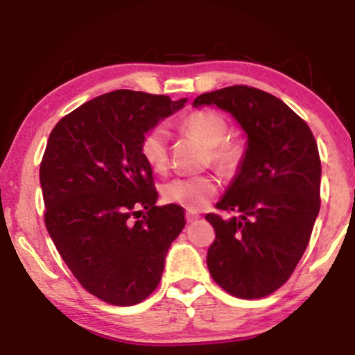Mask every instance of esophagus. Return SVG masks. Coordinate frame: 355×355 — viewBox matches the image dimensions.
Returning a JSON list of instances; mask_svg holds the SVG:
<instances>
[{
	"label": "esophagus",
	"instance_id": "34e87169",
	"mask_svg": "<svg viewBox=\"0 0 355 355\" xmlns=\"http://www.w3.org/2000/svg\"><path fill=\"white\" fill-rule=\"evenodd\" d=\"M186 220H187V223H196L197 220H200V215H198V213H196V211L189 210L186 213Z\"/></svg>",
	"mask_w": 355,
	"mask_h": 355
}]
</instances>
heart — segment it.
I'll return each instance as SVG.
<instances>
[{
	"label": "heart",
	"instance_id": "b5f03b06",
	"mask_svg": "<svg viewBox=\"0 0 355 355\" xmlns=\"http://www.w3.org/2000/svg\"><path fill=\"white\" fill-rule=\"evenodd\" d=\"M182 128L210 148V158L221 171L232 173L244 158V147L237 140H225L227 123L220 113L208 110L193 111L182 121ZM140 153L152 169H163L168 162V132L163 125L150 129L140 144ZM218 189L216 179L210 174L178 176L164 184V200L178 203L189 210H200L210 202Z\"/></svg>",
	"mask_w": 355,
	"mask_h": 355
}]
</instances>
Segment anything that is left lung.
I'll return each instance as SVG.
<instances>
[{"instance_id":"8db88e82","label":"left lung","mask_w":355,"mask_h":355,"mask_svg":"<svg viewBox=\"0 0 355 355\" xmlns=\"http://www.w3.org/2000/svg\"><path fill=\"white\" fill-rule=\"evenodd\" d=\"M192 106L226 111L247 137L236 176L216 203L232 216H205L216 232L208 271L236 297H265L289 279L309 245L320 211L317 142L284 101L254 87L202 94Z\"/></svg>"}]
</instances>
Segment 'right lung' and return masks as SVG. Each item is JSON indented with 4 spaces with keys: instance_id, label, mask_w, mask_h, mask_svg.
<instances>
[{
    "instance_id": "right-lung-1",
    "label": "right lung",
    "mask_w": 355,
    "mask_h": 355,
    "mask_svg": "<svg viewBox=\"0 0 355 355\" xmlns=\"http://www.w3.org/2000/svg\"><path fill=\"white\" fill-rule=\"evenodd\" d=\"M186 101L110 92L64 116L48 139L40 164L46 230L77 281L111 305H135L157 289L186 226L182 207L155 205L153 173L140 153L144 135Z\"/></svg>"
}]
</instances>
